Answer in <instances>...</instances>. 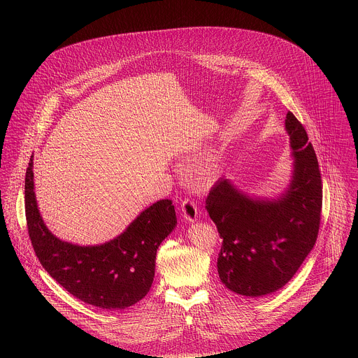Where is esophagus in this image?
Segmentation results:
<instances>
[{
    "label": "esophagus",
    "instance_id": "34e87169",
    "mask_svg": "<svg viewBox=\"0 0 358 358\" xmlns=\"http://www.w3.org/2000/svg\"><path fill=\"white\" fill-rule=\"evenodd\" d=\"M181 210H182V217L187 222H193L199 219V209L193 200L185 199L181 204Z\"/></svg>",
    "mask_w": 358,
    "mask_h": 358
}]
</instances>
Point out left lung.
Returning <instances> with one entry per match:
<instances>
[{
    "label": "left lung",
    "mask_w": 358,
    "mask_h": 358,
    "mask_svg": "<svg viewBox=\"0 0 358 358\" xmlns=\"http://www.w3.org/2000/svg\"><path fill=\"white\" fill-rule=\"evenodd\" d=\"M294 169L276 200L252 199L220 178L206 197V210L222 238L217 271L227 289L251 298L282 289L313 250L321 222L322 180L302 123L287 113Z\"/></svg>",
    "instance_id": "8db88e82"
}]
</instances>
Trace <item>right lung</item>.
I'll list each match as a JSON object with an SVG mask.
<instances>
[{
  "mask_svg": "<svg viewBox=\"0 0 358 358\" xmlns=\"http://www.w3.org/2000/svg\"><path fill=\"white\" fill-rule=\"evenodd\" d=\"M25 216L34 252L45 271L69 294L103 310H122L145 298L153 283L157 250L177 224L171 200H159L141 212L120 236L104 244L63 241L40 216L34 155L25 174Z\"/></svg>",
  "mask_w": 358,
  "mask_h": 358,
  "instance_id": "right-lung-1",
  "label": "right lung"
}]
</instances>
